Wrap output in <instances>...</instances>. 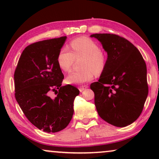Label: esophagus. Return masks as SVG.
I'll return each mask as SVG.
<instances>
[{
    "instance_id": "obj_1",
    "label": "esophagus",
    "mask_w": 159,
    "mask_h": 159,
    "mask_svg": "<svg viewBox=\"0 0 159 159\" xmlns=\"http://www.w3.org/2000/svg\"><path fill=\"white\" fill-rule=\"evenodd\" d=\"M88 88V87L86 86V85L81 86V87H80V88H79V90L80 91V92H82V91H84V90H85V89H87Z\"/></svg>"
}]
</instances>
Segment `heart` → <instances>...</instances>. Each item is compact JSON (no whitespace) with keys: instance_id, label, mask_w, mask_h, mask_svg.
<instances>
[{"instance_id":"obj_1","label":"heart","mask_w":159,"mask_h":159,"mask_svg":"<svg viewBox=\"0 0 159 159\" xmlns=\"http://www.w3.org/2000/svg\"><path fill=\"white\" fill-rule=\"evenodd\" d=\"M71 51L63 47L58 52L56 62L64 71H69L75 58L83 57L81 67L83 69L72 71L67 76L66 82L71 84H82L92 80L94 75H100L106 65L105 56L101 52L99 45L94 40L82 37L70 43Z\"/></svg>"}]
</instances>
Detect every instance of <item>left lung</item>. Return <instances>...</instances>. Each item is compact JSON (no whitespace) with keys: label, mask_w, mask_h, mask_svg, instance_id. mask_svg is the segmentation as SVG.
<instances>
[{"label":"left lung","mask_w":159,"mask_h":159,"mask_svg":"<svg viewBox=\"0 0 159 159\" xmlns=\"http://www.w3.org/2000/svg\"><path fill=\"white\" fill-rule=\"evenodd\" d=\"M107 53L98 81L90 84L98 115L118 127L140 116L148 93L146 64L140 51L125 38L114 34H93Z\"/></svg>","instance_id":"1"}]
</instances>
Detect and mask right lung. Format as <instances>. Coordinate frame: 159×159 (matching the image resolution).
Returning <instances> with one entry per match:
<instances>
[{"instance_id":"add662e5","label":"right lung","mask_w":159,"mask_h":159,"mask_svg":"<svg viewBox=\"0 0 159 159\" xmlns=\"http://www.w3.org/2000/svg\"><path fill=\"white\" fill-rule=\"evenodd\" d=\"M66 40V36L61 37L28 45L14 72L17 103L32 125L48 133L67 127L74 114V101L80 94L70 84L61 87L64 77L56 58ZM51 92L56 97L50 96Z\"/></svg>"}]
</instances>
